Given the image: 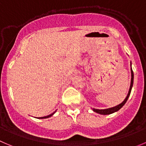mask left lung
Segmentation results:
<instances>
[{"instance_id": "obj_1", "label": "left lung", "mask_w": 146, "mask_h": 146, "mask_svg": "<svg viewBox=\"0 0 146 146\" xmlns=\"http://www.w3.org/2000/svg\"><path fill=\"white\" fill-rule=\"evenodd\" d=\"M131 65V64H130ZM133 79H134V74H133V69L131 68V82H130V89H129V92H128V94H127V97H126L125 99L124 100L122 103H120V105H117V106H115L113 108H108V109H104V110H99V109H95V108H93V111L97 113H99L100 115H110V114H112L115 112H117L118 111L123 105L125 104V102H127V99H128L129 96L130 95V92H131V90H132V87H133Z\"/></svg>"}]
</instances>
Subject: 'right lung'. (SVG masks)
<instances>
[{
    "label": "right lung",
    "instance_id": "right-lung-1",
    "mask_svg": "<svg viewBox=\"0 0 146 146\" xmlns=\"http://www.w3.org/2000/svg\"><path fill=\"white\" fill-rule=\"evenodd\" d=\"M55 112H56V111H55V112H54L53 113H51V115H47V116H44V117H38V119H44V118H48V117H51V116H52L54 115V114L55 113Z\"/></svg>",
    "mask_w": 146,
    "mask_h": 146
}]
</instances>
